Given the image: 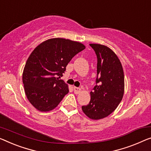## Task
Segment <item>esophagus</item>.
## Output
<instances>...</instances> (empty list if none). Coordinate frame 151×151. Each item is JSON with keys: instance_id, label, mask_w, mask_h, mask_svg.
Listing matches in <instances>:
<instances>
[{"instance_id": "1", "label": "esophagus", "mask_w": 151, "mask_h": 151, "mask_svg": "<svg viewBox=\"0 0 151 151\" xmlns=\"http://www.w3.org/2000/svg\"><path fill=\"white\" fill-rule=\"evenodd\" d=\"M74 91H75V93L76 94H78L81 93V89L78 88V87H74Z\"/></svg>"}]
</instances>
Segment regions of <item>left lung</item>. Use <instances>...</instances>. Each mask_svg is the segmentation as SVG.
Here are the masks:
<instances>
[{
	"label": "left lung",
	"instance_id": "8db88e82",
	"mask_svg": "<svg viewBox=\"0 0 151 151\" xmlns=\"http://www.w3.org/2000/svg\"><path fill=\"white\" fill-rule=\"evenodd\" d=\"M97 56V78L93 91L90 92L89 104L82 111L92 120H99L110 115L122 100L125 90L124 73L116 53L109 47L89 44Z\"/></svg>",
	"mask_w": 151,
	"mask_h": 151
}]
</instances>
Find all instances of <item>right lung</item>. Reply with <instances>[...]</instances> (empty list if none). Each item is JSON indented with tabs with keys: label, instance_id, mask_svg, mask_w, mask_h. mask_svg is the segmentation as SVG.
<instances>
[{
	"label": "right lung",
	"instance_id": "1",
	"mask_svg": "<svg viewBox=\"0 0 151 151\" xmlns=\"http://www.w3.org/2000/svg\"><path fill=\"white\" fill-rule=\"evenodd\" d=\"M85 49L81 42L53 38L34 49L24 66L22 81L26 97L36 109L49 112L58 106L69 92L68 85L59 78L72 58Z\"/></svg>",
	"mask_w": 151,
	"mask_h": 151
}]
</instances>
